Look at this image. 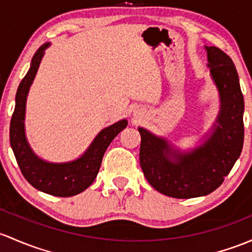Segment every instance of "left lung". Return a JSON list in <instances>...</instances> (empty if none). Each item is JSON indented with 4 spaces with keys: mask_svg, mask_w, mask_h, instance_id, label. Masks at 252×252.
Listing matches in <instances>:
<instances>
[{
    "mask_svg": "<svg viewBox=\"0 0 252 252\" xmlns=\"http://www.w3.org/2000/svg\"><path fill=\"white\" fill-rule=\"evenodd\" d=\"M220 96V111L202 144L181 151L165 137L139 126L140 165L151 186L168 197L189 199L214 192L239 158L244 142V97L232 59L204 47Z\"/></svg>",
    "mask_w": 252,
    "mask_h": 252,
    "instance_id": "1",
    "label": "left lung"
}]
</instances>
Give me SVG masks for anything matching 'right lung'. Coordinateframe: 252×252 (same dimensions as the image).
I'll return each mask as SVG.
<instances>
[{"instance_id":"1","label":"right lung","mask_w":252,"mask_h":252,"mask_svg":"<svg viewBox=\"0 0 252 252\" xmlns=\"http://www.w3.org/2000/svg\"><path fill=\"white\" fill-rule=\"evenodd\" d=\"M50 43H44L35 53L30 68L18 87L15 108L9 128L10 146L14 152L21 173L31 186L55 197H72L88 189L99 173L102 157L108 145L128 126L126 119L102 129L95 136L86 152L77 159L63 163H53L39 158L29 145L25 134L26 99L36 77L44 50Z\"/></svg>"}]
</instances>
